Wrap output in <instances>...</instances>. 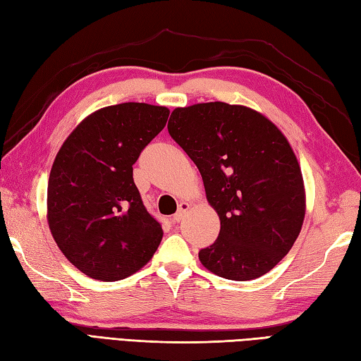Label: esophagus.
Returning <instances> with one entry per match:
<instances>
[{
    "mask_svg": "<svg viewBox=\"0 0 361 361\" xmlns=\"http://www.w3.org/2000/svg\"><path fill=\"white\" fill-rule=\"evenodd\" d=\"M188 211H189V203H186V202H181V203H180V206H178V211H176V214H175L172 220H173V221H176V224H178V221H181L183 219L186 217Z\"/></svg>",
    "mask_w": 361,
    "mask_h": 361,
    "instance_id": "1",
    "label": "esophagus"
}]
</instances>
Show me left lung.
Segmentation results:
<instances>
[{"mask_svg":"<svg viewBox=\"0 0 361 361\" xmlns=\"http://www.w3.org/2000/svg\"><path fill=\"white\" fill-rule=\"evenodd\" d=\"M167 130L198 167L220 217L200 262L233 281L270 271L293 247L305 214L301 169L286 136L260 113L225 102L175 109Z\"/></svg>","mask_w":361,"mask_h":361,"instance_id":"obj_1","label":"left lung"}]
</instances>
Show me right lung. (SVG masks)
I'll return each instance as SVG.
<instances>
[{"label": "right lung", "mask_w": 361, "mask_h": 361, "mask_svg": "<svg viewBox=\"0 0 361 361\" xmlns=\"http://www.w3.org/2000/svg\"><path fill=\"white\" fill-rule=\"evenodd\" d=\"M167 118L166 106H105L83 119L57 153L48 183L49 229L65 257L90 278H128L163 239L133 181V164Z\"/></svg>", "instance_id": "right-lung-1"}]
</instances>
